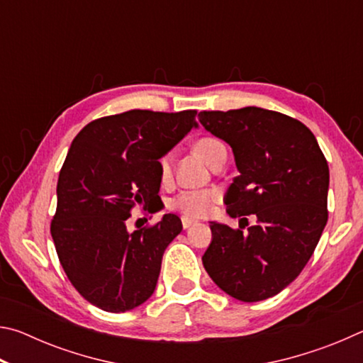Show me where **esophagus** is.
Masks as SVG:
<instances>
[{"instance_id": "esophagus-1", "label": "esophagus", "mask_w": 363, "mask_h": 363, "mask_svg": "<svg viewBox=\"0 0 363 363\" xmlns=\"http://www.w3.org/2000/svg\"><path fill=\"white\" fill-rule=\"evenodd\" d=\"M181 223H182V227L184 229H189V227H192L196 224V220L192 219V218H187V216H182L181 218Z\"/></svg>"}]
</instances>
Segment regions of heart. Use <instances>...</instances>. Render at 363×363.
Masks as SVG:
<instances>
[{
  "label": "heart",
  "mask_w": 363,
  "mask_h": 363,
  "mask_svg": "<svg viewBox=\"0 0 363 363\" xmlns=\"http://www.w3.org/2000/svg\"><path fill=\"white\" fill-rule=\"evenodd\" d=\"M195 149L208 163H211L213 158L216 157L220 150L225 149V147L219 139L203 138L195 144ZM171 164H173V155H171V153H164L158 162L160 174H162L163 179H167L171 174ZM218 200L219 192L214 189L182 190V192L177 194L174 199H171L169 206L173 208V210L182 213L184 216L187 218H203L213 210L214 205L218 203Z\"/></svg>",
  "instance_id": "heart-1"
}]
</instances>
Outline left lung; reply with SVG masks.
Segmentation results:
<instances>
[{"label":"left lung","instance_id":"left-lung-1","mask_svg":"<svg viewBox=\"0 0 363 363\" xmlns=\"http://www.w3.org/2000/svg\"><path fill=\"white\" fill-rule=\"evenodd\" d=\"M200 123L232 147L238 176L224 195L227 214L256 224L210 223L203 266L220 290L245 303L272 298L298 277L328 219V163L309 128L259 107L200 112Z\"/></svg>","mask_w":363,"mask_h":363}]
</instances>
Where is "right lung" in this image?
Listing matches in <instances>:
<instances>
[{"instance_id": "right-lung-1", "label": "right lung", "mask_w": 363, "mask_h": 363, "mask_svg": "<svg viewBox=\"0 0 363 363\" xmlns=\"http://www.w3.org/2000/svg\"><path fill=\"white\" fill-rule=\"evenodd\" d=\"M195 110H130L91 121L77 134L57 181L51 235L67 277L107 312H126L155 291L163 253L179 235L176 214L130 232L134 206L160 200L158 160L196 128Z\"/></svg>"}]
</instances>
